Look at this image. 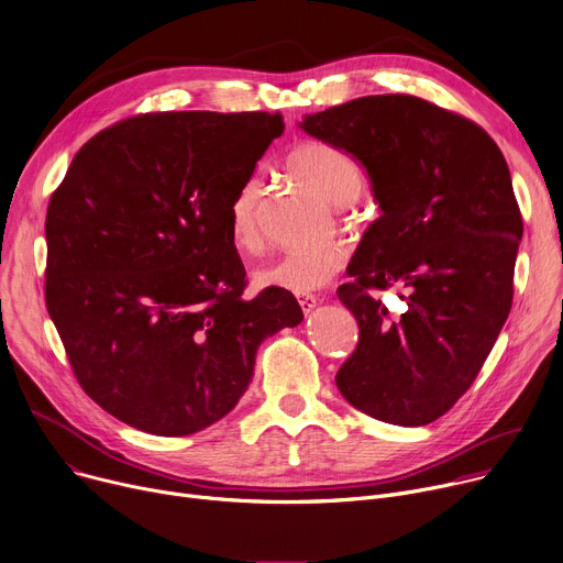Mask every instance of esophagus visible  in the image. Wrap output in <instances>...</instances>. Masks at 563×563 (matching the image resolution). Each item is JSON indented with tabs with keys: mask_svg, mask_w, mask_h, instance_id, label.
<instances>
[{
	"mask_svg": "<svg viewBox=\"0 0 563 563\" xmlns=\"http://www.w3.org/2000/svg\"><path fill=\"white\" fill-rule=\"evenodd\" d=\"M317 301H319V298H317V296H312V294L298 296V303H301V310H303L306 314H310V312L317 308Z\"/></svg>",
	"mask_w": 563,
	"mask_h": 563,
	"instance_id": "34e87169",
	"label": "esophagus"
}]
</instances>
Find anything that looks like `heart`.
Instances as JSON below:
<instances>
[{
	"instance_id": "heart-1",
	"label": "heart",
	"mask_w": 563,
	"mask_h": 563,
	"mask_svg": "<svg viewBox=\"0 0 563 563\" xmlns=\"http://www.w3.org/2000/svg\"><path fill=\"white\" fill-rule=\"evenodd\" d=\"M287 172L334 206L355 201L364 187L362 167L344 148L328 142H303L287 156ZM265 203V185L257 176L246 178L229 208V229L238 246L251 249L260 242V219ZM349 251L340 242L291 251L255 272L257 287L291 294H310L325 287L346 267Z\"/></svg>"
}]
</instances>
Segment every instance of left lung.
Instances as JSON below:
<instances>
[{"instance_id": "1", "label": "left lung", "mask_w": 563, "mask_h": 563, "mask_svg": "<svg viewBox=\"0 0 563 563\" xmlns=\"http://www.w3.org/2000/svg\"><path fill=\"white\" fill-rule=\"evenodd\" d=\"M368 174L383 214L364 231L336 289L360 325L336 371L364 415L417 428L473 385L509 317L522 219L507 161L475 122L411 95H373L298 124ZM398 284L400 318L373 299Z\"/></svg>"}]
</instances>
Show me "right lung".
Returning a JSON list of instances; mask_svg holds the SVG:
<instances>
[{
    "label": "right lung",
    "mask_w": 563,
    "mask_h": 563,
    "mask_svg": "<svg viewBox=\"0 0 563 563\" xmlns=\"http://www.w3.org/2000/svg\"><path fill=\"white\" fill-rule=\"evenodd\" d=\"M269 112H146L74 156L45 221V301L84 391L148 434L238 405L257 346L303 321L291 291L246 298L229 208L280 137Z\"/></svg>",
    "instance_id": "obj_1"
}]
</instances>
